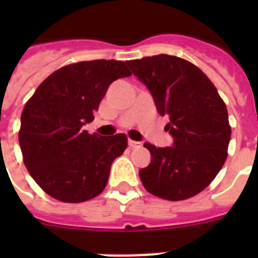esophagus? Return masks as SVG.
<instances>
[{
    "mask_svg": "<svg viewBox=\"0 0 258 258\" xmlns=\"http://www.w3.org/2000/svg\"><path fill=\"white\" fill-rule=\"evenodd\" d=\"M128 146H130V147H131V149H137V147H141L142 142L131 141V139H130V141H128Z\"/></svg>",
    "mask_w": 258,
    "mask_h": 258,
    "instance_id": "1",
    "label": "esophagus"
}]
</instances>
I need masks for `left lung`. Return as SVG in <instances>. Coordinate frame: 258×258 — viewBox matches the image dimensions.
Listing matches in <instances>:
<instances>
[{"mask_svg": "<svg viewBox=\"0 0 258 258\" xmlns=\"http://www.w3.org/2000/svg\"><path fill=\"white\" fill-rule=\"evenodd\" d=\"M157 111L167 115L170 147L145 143L151 162L139 170L145 188L169 201L187 200L209 186L224 166L230 142L228 109L216 87L194 64L158 54L127 61Z\"/></svg>", "mask_w": 258, "mask_h": 258, "instance_id": "obj_1", "label": "left lung"}]
</instances>
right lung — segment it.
Here are the masks:
<instances>
[{"label": "right lung", "instance_id": "right-lung-1", "mask_svg": "<svg viewBox=\"0 0 258 258\" xmlns=\"http://www.w3.org/2000/svg\"><path fill=\"white\" fill-rule=\"evenodd\" d=\"M127 76L123 61L76 62L48 76L26 103L18 141L26 169L46 194L78 204L104 190L127 138L91 135L83 125L93 120L109 84Z\"/></svg>", "mask_w": 258, "mask_h": 258}]
</instances>
